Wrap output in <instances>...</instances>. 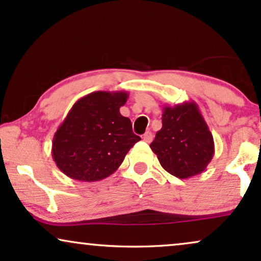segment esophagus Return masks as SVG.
<instances>
[{
  "label": "esophagus",
  "mask_w": 261,
  "mask_h": 261,
  "mask_svg": "<svg viewBox=\"0 0 261 261\" xmlns=\"http://www.w3.org/2000/svg\"><path fill=\"white\" fill-rule=\"evenodd\" d=\"M142 138H143V141L147 142V143H150V142L153 141V134L148 131V133H146V134L143 135V137H142Z\"/></svg>",
  "instance_id": "obj_1"
}]
</instances>
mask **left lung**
<instances>
[{
    "instance_id": "1",
    "label": "left lung",
    "mask_w": 261,
    "mask_h": 261,
    "mask_svg": "<svg viewBox=\"0 0 261 261\" xmlns=\"http://www.w3.org/2000/svg\"><path fill=\"white\" fill-rule=\"evenodd\" d=\"M161 119L163 127L150 143L161 166L180 179L202 173L214 155V141L197 105H165Z\"/></svg>"
}]
</instances>
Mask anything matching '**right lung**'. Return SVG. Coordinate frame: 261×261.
<instances>
[{
	"mask_svg": "<svg viewBox=\"0 0 261 261\" xmlns=\"http://www.w3.org/2000/svg\"><path fill=\"white\" fill-rule=\"evenodd\" d=\"M126 91H94L79 98L58 127L51 155L59 170L82 182L111 176L141 140L120 114Z\"/></svg>",
	"mask_w": 261,
	"mask_h": 261,
	"instance_id": "add662e5",
	"label": "right lung"
}]
</instances>
